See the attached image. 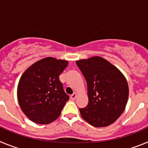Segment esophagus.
I'll return each mask as SVG.
<instances>
[{
    "label": "esophagus",
    "instance_id": "esophagus-1",
    "mask_svg": "<svg viewBox=\"0 0 148 148\" xmlns=\"http://www.w3.org/2000/svg\"><path fill=\"white\" fill-rule=\"evenodd\" d=\"M77 95H78V94H77V92H74V93H73V95H70V99H71L72 100H75V99H76Z\"/></svg>",
    "mask_w": 148,
    "mask_h": 148
}]
</instances>
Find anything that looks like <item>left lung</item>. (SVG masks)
<instances>
[{
    "label": "left lung",
    "instance_id": "1",
    "mask_svg": "<svg viewBox=\"0 0 148 148\" xmlns=\"http://www.w3.org/2000/svg\"><path fill=\"white\" fill-rule=\"evenodd\" d=\"M87 84L89 102L81 116L95 127L110 125L119 118L127 103L129 87L118 68L99 56L76 61Z\"/></svg>",
    "mask_w": 148,
    "mask_h": 148
}]
</instances>
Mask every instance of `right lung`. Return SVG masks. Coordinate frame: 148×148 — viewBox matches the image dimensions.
I'll return each mask as SVG.
<instances>
[{
  "label": "right lung",
  "mask_w": 148,
  "mask_h": 148,
  "mask_svg": "<svg viewBox=\"0 0 148 148\" xmlns=\"http://www.w3.org/2000/svg\"><path fill=\"white\" fill-rule=\"evenodd\" d=\"M67 65L66 60L47 57L34 63L23 73L17 90L18 101L32 121L47 125L61 115L69 96L59 75Z\"/></svg>",
  "instance_id": "1"
}]
</instances>
